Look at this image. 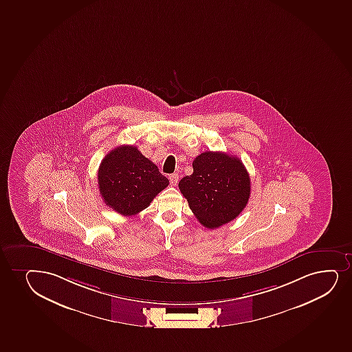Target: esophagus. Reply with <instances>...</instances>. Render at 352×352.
<instances>
[{
    "mask_svg": "<svg viewBox=\"0 0 352 352\" xmlns=\"http://www.w3.org/2000/svg\"><path fill=\"white\" fill-rule=\"evenodd\" d=\"M169 181H170V184H171V186H176V184H177V182H178V175L177 174L170 175Z\"/></svg>",
    "mask_w": 352,
    "mask_h": 352,
    "instance_id": "esophagus-1",
    "label": "esophagus"
}]
</instances>
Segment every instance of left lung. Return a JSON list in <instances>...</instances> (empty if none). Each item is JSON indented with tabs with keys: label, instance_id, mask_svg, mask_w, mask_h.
Returning <instances> with one entry per match:
<instances>
[{
	"label": "left lung",
	"instance_id": "obj_1",
	"mask_svg": "<svg viewBox=\"0 0 352 352\" xmlns=\"http://www.w3.org/2000/svg\"><path fill=\"white\" fill-rule=\"evenodd\" d=\"M194 173L178 188L196 219L214 229L231 222L247 206L250 176L239 158L219 151H206L192 162Z\"/></svg>",
	"mask_w": 352,
	"mask_h": 352
}]
</instances>
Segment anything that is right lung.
<instances>
[{
  "label": "right lung",
  "instance_id": "right-lung-1",
  "mask_svg": "<svg viewBox=\"0 0 352 352\" xmlns=\"http://www.w3.org/2000/svg\"><path fill=\"white\" fill-rule=\"evenodd\" d=\"M98 188L105 204L123 216L144 210L169 179L133 146L111 150L98 168Z\"/></svg>",
  "mask_w": 352,
  "mask_h": 352
}]
</instances>
